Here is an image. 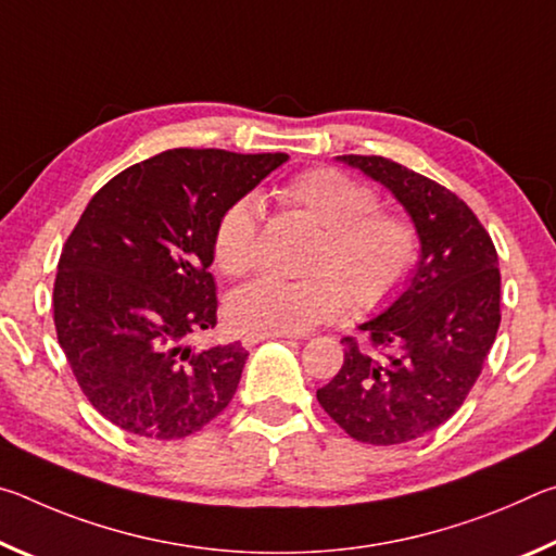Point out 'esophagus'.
Here are the masks:
<instances>
[{"label": "esophagus", "instance_id": "34e87169", "mask_svg": "<svg viewBox=\"0 0 556 556\" xmlns=\"http://www.w3.org/2000/svg\"><path fill=\"white\" fill-rule=\"evenodd\" d=\"M269 338H287V336H279V333H248L242 338V345L244 348H255L262 341H269Z\"/></svg>", "mask_w": 556, "mask_h": 556}]
</instances>
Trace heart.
Returning <instances> with one entry per match:
<instances>
[{
    "instance_id": "1",
    "label": "heart",
    "mask_w": 556,
    "mask_h": 556,
    "mask_svg": "<svg viewBox=\"0 0 556 556\" xmlns=\"http://www.w3.org/2000/svg\"><path fill=\"white\" fill-rule=\"evenodd\" d=\"M279 199L324 228L308 279L265 275L228 301L235 326L252 333H304L345 314L348 301L363 312L388 304L419 262V232L400 213L380 208L378 193L333 166H314L281 186ZM260 203L235 199L213 230V257L225 275H248L257 265Z\"/></svg>"
}]
</instances>
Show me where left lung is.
<instances>
[{
    "label": "left lung",
    "instance_id": "8db88e82",
    "mask_svg": "<svg viewBox=\"0 0 556 556\" xmlns=\"http://www.w3.org/2000/svg\"><path fill=\"white\" fill-rule=\"evenodd\" d=\"M380 181L409 213L421 255L407 289L343 338V365L316 400L348 437L392 446L454 417L501 326L497 252L476 213L431 178L384 156H336Z\"/></svg>",
    "mask_w": 556,
    "mask_h": 556
}]
</instances>
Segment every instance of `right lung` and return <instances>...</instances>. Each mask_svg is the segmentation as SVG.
<instances>
[{"label":"right lung","instance_id":"1","mask_svg":"<svg viewBox=\"0 0 556 556\" xmlns=\"http://www.w3.org/2000/svg\"><path fill=\"white\" fill-rule=\"evenodd\" d=\"M287 154L168 149L92 195L59 260L53 324L80 390L112 425L184 439L228 407L248 351H195L218 324L213 230Z\"/></svg>","mask_w":556,"mask_h":556}]
</instances>
